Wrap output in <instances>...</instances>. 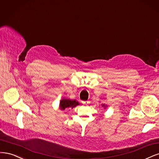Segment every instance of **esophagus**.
<instances>
[{"instance_id": "esophagus-1", "label": "esophagus", "mask_w": 159, "mask_h": 159, "mask_svg": "<svg viewBox=\"0 0 159 159\" xmlns=\"http://www.w3.org/2000/svg\"><path fill=\"white\" fill-rule=\"evenodd\" d=\"M82 103L83 104H90V101H82Z\"/></svg>"}]
</instances>
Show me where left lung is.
Masks as SVG:
<instances>
[{
    "instance_id": "obj_1",
    "label": "left lung",
    "mask_w": 159,
    "mask_h": 159,
    "mask_svg": "<svg viewBox=\"0 0 159 159\" xmlns=\"http://www.w3.org/2000/svg\"><path fill=\"white\" fill-rule=\"evenodd\" d=\"M104 106V105H102V106Z\"/></svg>"
}]
</instances>
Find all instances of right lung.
Segmentation results:
<instances>
[{
    "mask_svg": "<svg viewBox=\"0 0 159 159\" xmlns=\"http://www.w3.org/2000/svg\"><path fill=\"white\" fill-rule=\"evenodd\" d=\"M77 105H79V102L76 100L63 99L60 102V108L62 110H65V108H69V107L73 108V107Z\"/></svg>",
    "mask_w": 159,
    "mask_h": 159,
    "instance_id": "add662e5",
    "label": "right lung"
}]
</instances>
